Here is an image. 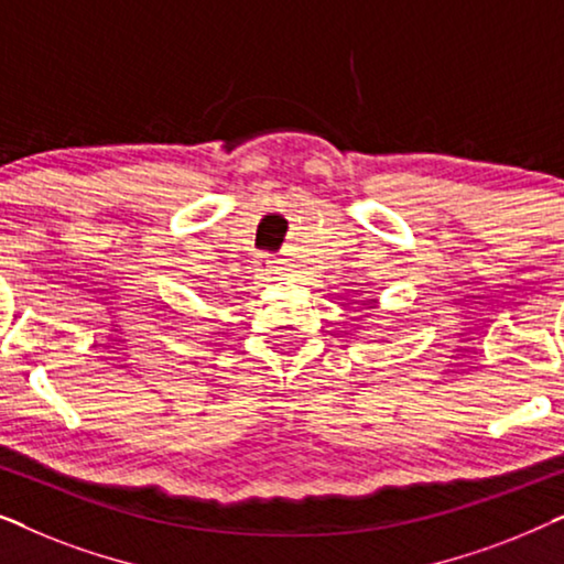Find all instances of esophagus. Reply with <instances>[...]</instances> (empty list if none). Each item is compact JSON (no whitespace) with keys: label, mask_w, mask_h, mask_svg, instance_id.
<instances>
[{"label":"esophagus","mask_w":564,"mask_h":564,"mask_svg":"<svg viewBox=\"0 0 564 564\" xmlns=\"http://www.w3.org/2000/svg\"><path fill=\"white\" fill-rule=\"evenodd\" d=\"M253 267H257V272L261 280H274L276 272H280V261H276L274 257H259L257 261H253Z\"/></svg>","instance_id":"obj_1"}]
</instances>
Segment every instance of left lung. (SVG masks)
Returning <instances> with one entry per match:
<instances>
[{"instance_id": "left-lung-1", "label": "left lung", "mask_w": 564, "mask_h": 564, "mask_svg": "<svg viewBox=\"0 0 564 564\" xmlns=\"http://www.w3.org/2000/svg\"><path fill=\"white\" fill-rule=\"evenodd\" d=\"M372 303H375V300H372ZM372 303H369V300H367V303H365V305H372Z\"/></svg>"}]
</instances>
